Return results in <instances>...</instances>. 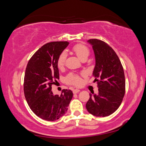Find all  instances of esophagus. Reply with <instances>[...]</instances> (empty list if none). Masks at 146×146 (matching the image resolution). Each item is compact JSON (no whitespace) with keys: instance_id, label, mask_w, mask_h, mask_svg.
Listing matches in <instances>:
<instances>
[{"instance_id":"1","label":"esophagus","mask_w":146,"mask_h":146,"mask_svg":"<svg viewBox=\"0 0 146 146\" xmlns=\"http://www.w3.org/2000/svg\"><path fill=\"white\" fill-rule=\"evenodd\" d=\"M81 91V90L80 89H73V93H74V94H77V93H79V92Z\"/></svg>"}]
</instances>
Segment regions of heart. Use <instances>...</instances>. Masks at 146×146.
<instances>
[{
	"mask_svg": "<svg viewBox=\"0 0 146 146\" xmlns=\"http://www.w3.org/2000/svg\"><path fill=\"white\" fill-rule=\"evenodd\" d=\"M74 53L79 57L81 61L87 60L88 57L90 55V51L89 48L85 45L82 44H78L73 46L72 49ZM67 54L65 52H62L59 55L57 61V65L59 69H62L65 64L66 61ZM65 81L69 85H73L75 86H79L81 84V78L77 74L70 73L65 78Z\"/></svg>",
	"mask_w": 146,
	"mask_h": 146,
	"instance_id": "1",
	"label": "heart"
}]
</instances>
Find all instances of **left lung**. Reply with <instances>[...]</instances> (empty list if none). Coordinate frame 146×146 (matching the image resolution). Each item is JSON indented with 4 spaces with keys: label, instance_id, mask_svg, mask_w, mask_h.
<instances>
[{
    "label": "left lung",
    "instance_id": "left-lung-1",
    "mask_svg": "<svg viewBox=\"0 0 146 146\" xmlns=\"http://www.w3.org/2000/svg\"><path fill=\"white\" fill-rule=\"evenodd\" d=\"M95 66L93 75L97 81L98 93H90L86 108L90 114L105 117L116 111L125 94V76L120 59L111 47L103 41L91 39Z\"/></svg>",
    "mask_w": 146,
    "mask_h": 146
}]
</instances>
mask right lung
I'll return each mask as SVG.
<instances>
[{
    "label": "right lung",
    "mask_w": 146,
    "mask_h": 146,
    "mask_svg": "<svg viewBox=\"0 0 146 146\" xmlns=\"http://www.w3.org/2000/svg\"><path fill=\"white\" fill-rule=\"evenodd\" d=\"M69 44L53 42L44 45L32 55L26 67L24 96L30 109L43 120H58L66 113L72 99L71 90L63 89L59 96L52 91L54 81L59 79L57 59Z\"/></svg>",
    "instance_id": "obj_1"
}]
</instances>
